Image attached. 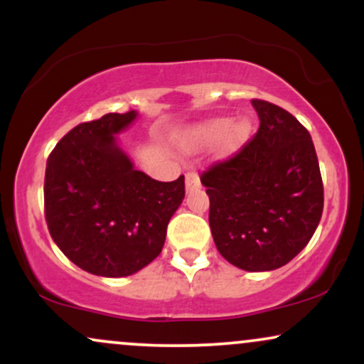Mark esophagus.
<instances>
[{
    "mask_svg": "<svg viewBox=\"0 0 364 364\" xmlns=\"http://www.w3.org/2000/svg\"><path fill=\"white\" fill-rule=\"evenodd\" d=\"M200 188V178L196 171H188L186 173V191H193Z\"/></svg>",
    "mask_w": 364,
    "mask_h": 364,
    "instance_id": "obj_1",
    "label": "esophagus"
}]
</instances>
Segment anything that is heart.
Listing matches in <instances>:
<instances>
[{
    "label": "heart",
    "mask_w": 364,
    "mask_h": 364,
    "mask_svg": "<svg viewBox=\"0 0 364 364\" xmlns=\"http://www.w3.org/2000/svg\"><path fill=\"white\" fill-rule=\"evenodd\" d=\"M228 128H229L228 119H214L202 128V136L208 141H215L223 139L225 133H228ZM246 129H248V124H246L245 121H240V123L232 127L231 135L235 136V139H240V136L245 135Z\"/></svg>",
    "instance_id": "b5f03b06"
}]
</instances>
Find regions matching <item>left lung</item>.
Masks as SVG:
<instances>
[{
    "instance_id": "left-lung-1",
    "label": "left lung",
    "mask_w": 364,
    "mask_h": 364,
    "mask_svg": "<svg viewBox=\"0 0 364 364\" xmlns=\"http://www.w3.org/2000/svg\"><path fill=\"white\" fill-rule=\"evenodd\" d=\"M260 127L246 144L200 176L219 253L248 272L291 262L323 212V183L308 129L291 112L253 99Z\"/></svg>"
}]
</instances>
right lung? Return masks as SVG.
I'll list each match as a JSON object with an SVG mask.
<instances>
[{
  "instance_id": "add662e5",
  "label": "right lung",
  "mask_w": 364,
  "mask_h": 364,
  "mask_svg": "<svg viewBox=\"0 0 364 364\" xmlns=\"http://www.w3.org/2000/svg\"><path fill=\"white\" fill-rule=\"evenodd\" d=\"M135 118V111L109 112L77 124L46 164L49 235L75 265L102 277H127L159 257L185 198V176L156 181L116 145V133Z\"/></svg>"
}]
</instances>
